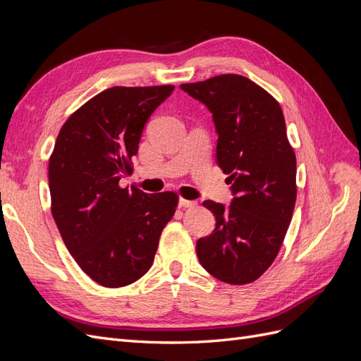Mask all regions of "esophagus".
Here are the masks:
<instances>
[{
	"mask_svg": "<svg viewBox=\"0 0 361 361\" xmlns=\"http://www.w3.org/2000/svg\"><path fill=\"white\" fill-rule=\"evenodd\" d=\"M179 207H183V209H185V207H194L195 204H197V203H195L194 200H187V199H179Z\"/></svg>",
	"mask_w": 361,
	"mask_h": 361,
	"instance_id": "1",
	"label": "esophagus"
}]
</instances>
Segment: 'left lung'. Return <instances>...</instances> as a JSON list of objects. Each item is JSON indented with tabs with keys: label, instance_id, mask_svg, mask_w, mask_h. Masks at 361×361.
<instances>
[{
	"label": "left lung",
	"instance_id": "1",
	"mask_svg": "<svg viewBox=\"0 0 361 361\" xmlns=\"http://www.w3.org/2000/svg\"><path fill=\"white\" fill-rule=\"evenodd\" d=\"M180 89L212 114L216 164L232 183L228 206L204 200L215 228L195 245L202 267L231 285L257 280L274 262L297 199V159L279 102L241 75Z\"/></svg>",
	"mask_w": 361,
	"mask_h": 361
}]
</instances>
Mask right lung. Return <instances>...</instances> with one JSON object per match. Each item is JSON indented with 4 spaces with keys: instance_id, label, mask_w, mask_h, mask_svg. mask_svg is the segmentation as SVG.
<instances>
[{
    "instance_id": "add662e5",
    "label": "right lung",
    "mask_w": 361,
    "mask_h": 361,
    "mask_svg": "<svg viewBox=\"0 0 361 361\" xmlns=\"http://www.w3.org/2000/svg\"><path fill=\"white\" fill-rule=\"evenodd\" d=\"M173 85L111 87L63 125L49 159L54 220L80 268L105 288H122L154 264L174 192L122 188L149 117Z\"/></svg>"
}]
</instances>
